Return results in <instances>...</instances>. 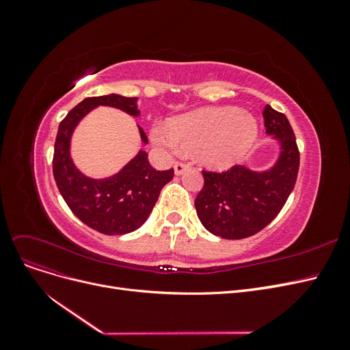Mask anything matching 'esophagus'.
I'll list each match as a JSON object with an SVG mask.
<instances>
[{"label":"esophagus","mask_w":350,"mask_h":350,"mask_svg":"<svg viewBox=\"0 0 350 350\" xmlns=\"http://www.w3.org/2000/svg\"><path fill=\"white\" fill-rule=\"evenodd\" d=\"M189 167V163H185V162H176L174 165V169H175V175H183L187 169Z\"/></svg>","instance_id":"34e87169"}]
</instances>
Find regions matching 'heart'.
<instances>
[{
  "mask_svg": "<svg viewBox=\"0 0 350 350\" xmlns=\"http://www.w3.org/2000/svg\"><path fill=\"white\" fill-rule=\"evenodd\" d=\"M258 126L252 116L235 107L206 108L187 113L172 126L157 124L152 139L161 149L181 154L198 150L201 161L213 167L241 162L257 139Z\"/></svg>",
  "mask_w": 350,
  "mask_h": 350,
  "instance_id": "1",
  "label": "heart"
}]
</instances>
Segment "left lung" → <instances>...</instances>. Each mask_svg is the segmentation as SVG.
I'll return each instance as SVG.
<instances>
[{"mask_svg":"<svg viewBox=\"0 0 350 350\" xmlns=\"http://www.w3.org/2000/svg\"><path fill=\"white\" fill-rule=\"evenodd\" d=\"M266 133L280 143L278 162L269 171L254 172L235 165L224 172L203 171L204 185L196 198L203 226L225 239L257 234L279 215L299 171V150L292 126L282 112L267 105L262 111Z\"/></svg>","mask_w":350,"mask_h":350,"instance_id":"left-lung-1","label":"left lung"}]
</instances>
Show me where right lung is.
Here are the masks:
<instances>
[{
    "label": "right lung",
    "instance_id": "add662e5",
    "mask_svg": "<svg viewBox=\"0 0 350 350\" xmlns=\"http://www.w3.org/2000/svg\"><path fill=\"white\" fill-rule=\"evenodd\" d=\"M99 105L118 108L133 116L140 115L137 98L113 93L86 98L59 122L52 171L62 198L84 225L105 235H124L139 229L147 220L162 188L174 178V169L156 171L147 153L140 150L118 174L109 178L93 179L83 175L70 156L71 134L83 116ZM139 131L142 142L147 143L142 126Z\"/></svg>",
    "mask_w": 350,
    "mask_h": 350
}]
</instances>
